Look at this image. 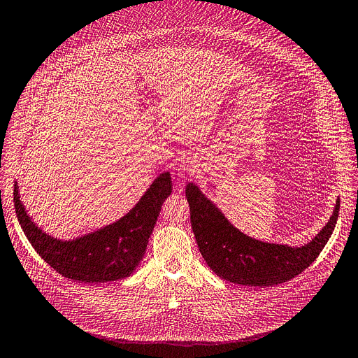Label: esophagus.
<instances>
[{"mask_svg":"<svg viewBox=\"0 0 358 358\" xmlns=\"http://www.w3.org/2000/svg\"><path fill=\"white\" fill-rule=\"evenodd\" d=\"M179 171H180V175H191V173H192L191 169H189V167H187V166H180Z\"/></svg>","mask_w":358,"mask_h":358,"instance_id":"1","label":"esophagus"}]
</instances>
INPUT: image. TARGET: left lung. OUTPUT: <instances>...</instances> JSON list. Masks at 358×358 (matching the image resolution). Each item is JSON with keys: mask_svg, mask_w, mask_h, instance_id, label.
Here are the masks:
<instances>
[{"mask_svg": "<svg viewBox=\"0 0 358 358\" xmlns=\"http://www.w3.org/2000/svg\"><path fill=\"white\" fill-rule=\"evenodd\" d=\"M191 224L196 245L219 278L247 287H273L304 271L331 238L339 214V199L322 231L303 247L254 239L229 222L195 183L187 185Z\"/></svg>", "mask_w": 358, "mask_h": 358, "instance_id": "1", "label": "left lung"}]
</instances>
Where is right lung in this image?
<instances>
[{
	"instance_id": "1",
	"label": "right lung",
	"mask_w": 358,
	"mask_h": 358,
	"mask_svg": "<svg viewBox=\"0 0 358 358\" xmlns=\"http://www.w3.org/2000/svg\"><path fill=\"white\" fill-rule=\"evenodd\" d=\"M171 194L169 171L159 175L138 204L117 222L71 241L45 234L27 214L17 182H14V208L26 238L55 271L67 279L101 283L131 276L147 251L164 199Z\"/></svg>"
}]
</instances>
